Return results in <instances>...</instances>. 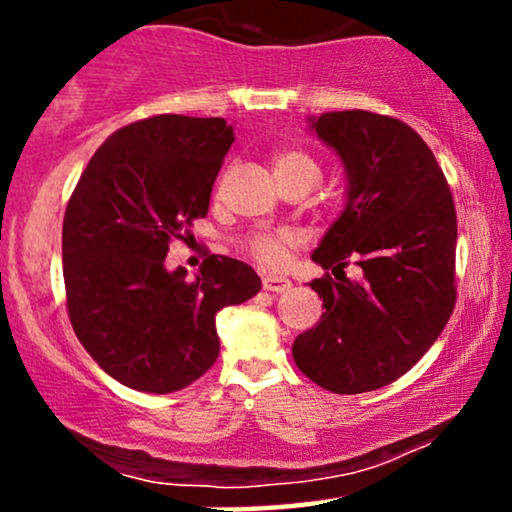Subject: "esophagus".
Segmentation results:
<instances>
[{
  "mask_svg": "<svg viewBox=\"0 0 512 512\" xmlns=\"http://www.w3.org/2000/svg\"><path fill=\"white\" fill-rule=\"evenodd\" d=\"M262 289L264 291H272V293H286L291 289V281L284 279V276H276V274H264L262 279Z\"/></svg>",
  "mask_w": 512,
  "mask_h": 512,
  "instance_id": "obj_1",
  "label": "esophagus"
}]
</instances>
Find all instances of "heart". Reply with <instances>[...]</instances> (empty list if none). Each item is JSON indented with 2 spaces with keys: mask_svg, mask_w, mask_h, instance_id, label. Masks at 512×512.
Instances as JSON below:
<instances>
[{
  "mask_svg": "<svg viewBox=\"0 0 512 512\" xmlns=\"http://www.w3.org/2000/svg\"><path fill=\"white\" fill-rule=\"evenodd\" d=\"M274 173L279 182L293 178H320V166L313 156H308L301 149H281L274 154ZM293 245H296V238L289 231H260L248 238L245 252L264 269H281L289 260Z\"/></svg>",
  "mask_w": 512,
  "mask_h": 512,
  "instance_id": "b5f03b06",
  "label": "heart"
}]
</instances>
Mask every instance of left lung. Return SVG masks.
Here are the masks:
<instances>
[{
    "label": "left lung",
    "mask_w": 512,
    "mask_h": 512,
    "mask_svg": "<svg viewBox=\"0 0 512 512\" xmlns=\"http://www.w3.org/2000/svg\"><path fill=\"white\" fill-rule=\"evenodd\" d=\"M317 137L342 156L349 197L313 260L320 322L293 361L315 385L358 395L395 383L431 349L457 301V214L448 180L407 122L370 110L325 113ZM349 261L364 269L345 279Z\"/></svg>",
    "instance_id": "8db88e82"
}]
</instances>
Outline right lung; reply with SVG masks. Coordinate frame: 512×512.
<instances>
[{"mask_svg":"<svg viewBox=\"0 0 512 512\" xmlns=\"http://www.w3.org/2000/svg\"><path fill=\"white\" fill-rule=\"evenodd\" d=\"M233 144L221 117L154 115L93 154L62 223L67 313L93 361L132 390L168 395L219 358L214 317L262 289L250 264L207 255L195 281L163 267L190 238Z\"/></svg>","mask_w":512,"mask_h":512,"instance_id":"add662e5","label":"right lung"}]
</instances>
